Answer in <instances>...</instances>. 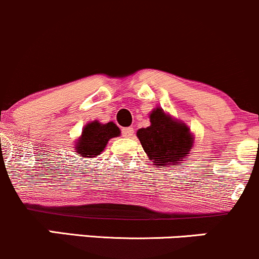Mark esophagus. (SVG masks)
I'll return each mask as SVG.
<instances>
[{"label":"esophagus","instance_id":"obj_1","mask_svg":"<svg viewBox=\"0 0 259 259\" xmlns=\"http://www.w3.org/2000/svg\"><path fill=\"white\" fill-rule=\"evenodd\" d=\"M121 134L125 139H132L133 136H134V129L133 127H124L123 130H121Z\"/></svg>","mask_w":259,"mask_h":259}]
</instances>
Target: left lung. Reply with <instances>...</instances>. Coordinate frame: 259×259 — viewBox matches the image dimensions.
<instances>
[{"instance_id":"1","label":"left lung","mask_w":259,"mask_h":259,"mask_svg":"<svg viewBox=\"0 0 259 259\" xmlns=\"http://www.w3.org/2000/svg\"><path fill=\"white\" fill-rule=\"evenodd\" d=\"M150 126L136 133L144 151L156 168H175L189 156L194 146V135L184 121L173 118L161 107L149 114Z\"/></svg>"}]
</instances>
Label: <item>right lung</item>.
Wrapping results in <instances>:
<instances>
[{"label": "right lung", "mask_w": 259, "mask_h": 259, "mask_svg": "<svg viewBox=\"0 0 259 259\" xmlns=\"http://www.w3.org/2000/svg\"><path fill=\"white\" fill-rule=\"evenodd\" d=\"M120 136V129L113 121L102 124L98 120L87 123L82 129L81 135L75 141V152L82 158L97 157L106 149L108 141ZM86 162V161H84Z\"/></svg>", "instance_id": "add662e5"}]
</instances>
